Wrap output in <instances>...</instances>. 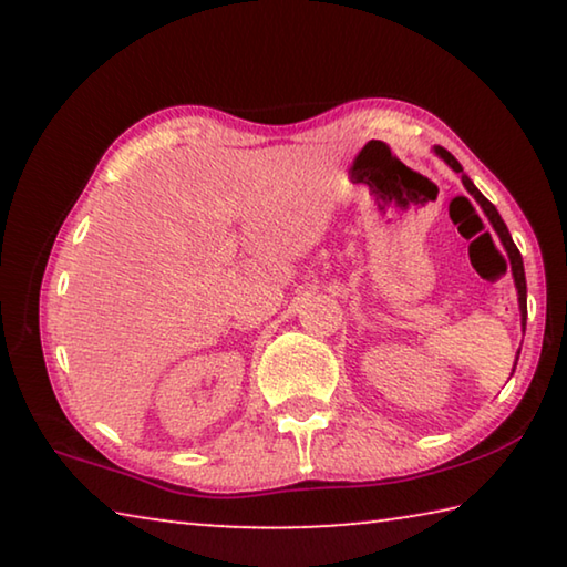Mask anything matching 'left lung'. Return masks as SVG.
Segmentation results:
<instances>
[{"instance_id": "left-lung-1", "label": "left lung", "mask_w": 567, "mask_h": 567, "mask_svg": "<svg viewBox=\"0 0 567 567\" xmlns=\"http://www.w3.org/2000/svg\"><path fill=\"white\" fill-rule=\"evenodd\" d=\"M440 157H443L450 167H453L455 172H463V167H460V162L450 155L447 150H443V147H437L435 150ZM463 185L467 187V192L470 195H473L477 203H480V207L485 209V215L491 217V223H493V227H495V233L501 235V239H503V245H505V249H507V255H511V265H513V277H515V287H517V300H520V310H523V328H525V315H527V310H525V292H527V287H525V270H523V257H520V252H517V247H515V243H513V237H511V233H507V227H505V223H503V217L497 215V209H495V205L491 203V199L487 197H483V192H480L473 182H470V177L467 175H463Z\"/></svg>"}]
</instances>
